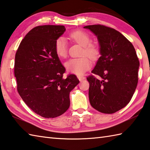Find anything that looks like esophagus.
Returning <instances> with one entry per match:
<instances>
[{
  "instance_id": "obj_1",
  "label": "esophagus",
  "mask_w": 150,
  "mask_h": 150,
  "mask_svg": "<svg viewBox=\"0 0 150 150\" xmlns=\"http://www.w3.org/2000/svg\"><path fill=\"white\" fill-rule=\"evenodd\" d=\"M77 77H78V80H80V81H82V80H85V78H86L84 77V76H80V75H78V76H77Z\"/></svg>"
}]
</instances>
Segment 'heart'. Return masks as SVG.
<instances>
[{
    "mask_svg": "<svg viewBox=\"0 0 150 150\" xmlns=\"http://www.w3.org/2000/svg\"><path fill=\"white\" fill-rule=\"evenodd\" d=\"M70 38L76 43L83 47L82 55H86L91 59H97L100 54V50L97 45L91 44L89 35L82 30H75L69 35ZM55 53L59 57L65 58L68 53L67 42L65 38H57L55 43ZM92 65L91 61L87 56L79 58H72L67 61L64 66L68 72L77 75H82Z\"/></svg>",
    "mask_w": 150,
    "mask_h": 150,
    "instance_id": "b5f03b06",
    "label": "heart"
}]
</instances>
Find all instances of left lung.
Returning <instances> with one entry per match:
<instances>
[{
	"label": "left lung",
	"instance_id": "left-lung-1",
	"mask_svg": "<svg viewBox=\"0 0 150 150\" xmlns=\"http://www.w3.org/2000/svg\"><path fill=\"white\" fill-rule=\"evenodd\" d=\"M97 36L100 57L91 71L97 75L87 78L89 98L93 108L104 114H113L127 104L138 83L140 63L131 42L112 28L87 25Z\"/></svg>",
	"mask_w": 150,
	"mask_h": 150
}]
</instances>
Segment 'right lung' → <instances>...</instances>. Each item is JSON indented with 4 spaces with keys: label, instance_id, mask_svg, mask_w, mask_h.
<instances>
[{
    "label": "right lung",
    "instance_id": "add662e5",
    "mask_svg": "<svg viewBox=\"0 0 150 150\" xmlns=\"http://www.w3.org/2000/svg\"><path fill=\"white\" fill-rule=\"evenodd\" d=\"M65 30L63 25L33 28L16 53L18 91L25 104L43 117L64 114L70 106V92L80 82L74 74L63 77L65 68L55 53V41Z\"/></svg>",
    "mask_w": 150,
    "mask_h": 150
}]
</instances>
